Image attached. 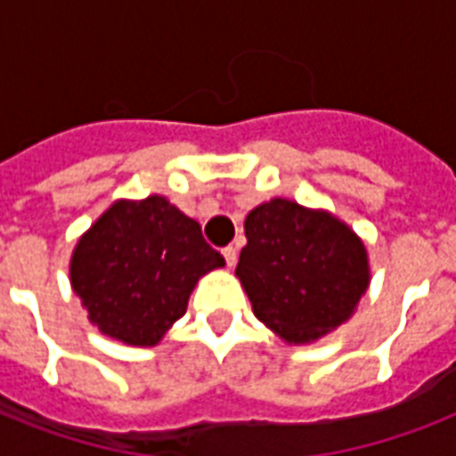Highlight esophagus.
I'll list each match as a JSON object with an SVG mask.
<instances>
[{
  "label": "esophagus",
  "mask_w": 456,
  "mask_h": 456,
  "mask_svg": "<svg viewBox=\"0 0 456 456\" xmlns=\"http://www.w3.org/2000/svg\"><path fill=\"white\" fill-rule=\"evenodd\" d=\"M222 256H224V260H227L229 267H234L236 257H239V250H236L234 246H227V248H222Z\"/></svg>",
  "instance_id": "1"
}]
</instances>
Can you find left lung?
Returning <instances> with one entry per match:
<instances>
[{
    "label": "left lung",
    "instance_id": "1",
    "mask_svg": "<svg viewBox=\"0 0 456 456\" xmlns=\"http://www.w3.org/2000/svg\"><path fill=\"white\" fill-rule=\"evenodd\" d=\"M236 277L256 317L289 343L340 326L369 286L367 248L340 220L274 199L246 217Z\"/></svg>",
    "mask_w": 456,
    "mask_h": 456
}]
</instances>
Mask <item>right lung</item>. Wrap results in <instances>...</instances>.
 Wrapping results in <instances>:
<instances>
[{
  "label": "right lung",
  "mask_w": 456,
  "mask_h": 456,
  "mask_svg": "<svg viewBox=\"0 0 456 456\" xmlns=\"http://www.w3.org/2000/svg\"><path fill=\"white\" fill-rule=\"evenodd\" d=\"M222 265L199 222L163 196H149L118 200L92 224L75 246L70 281L99 331L156 346L186 312L196 281Z\"/></svg>",
  "instance_id": "1"
}]
</instances>
